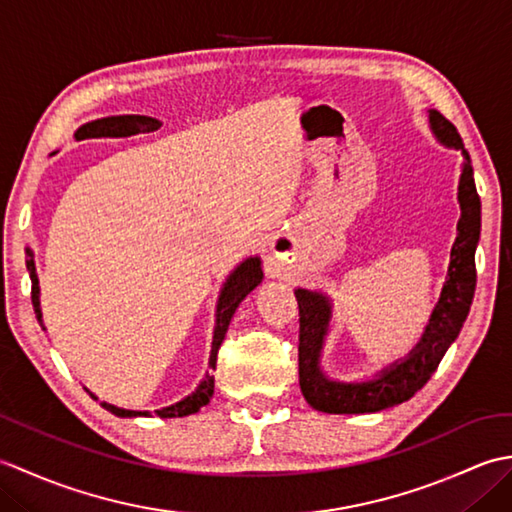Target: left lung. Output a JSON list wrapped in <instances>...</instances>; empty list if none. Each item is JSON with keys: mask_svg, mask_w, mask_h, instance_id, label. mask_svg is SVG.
I'll list each match as a JSON object with an SVG mask.
<instances>
[{"mask_svg": "<svg viewBox=\"0 0 512 512\" xmlns=\"http://www.w3.org/2000/svg\"><path fill=\"white\" fill-rule=\"evenodd\" d=\"M431 129L442 143L462 149L464 167L460 178V222L458 237L451 248L449 279L442 288L436 310H433L427 330L420 343L405 361L389 365L383 374L367 383H334L323 376L319 369V356L323 336L330 323V303L319 292L295 290L299 303V385L308 405L325 413H374L409 400L436 372L442 356L460 334L469 317L477 273H475V248L480 242L482 202L475 189L473 167L469 151L464 149L458 129L440 112H429Z\"/></svg>", "mask_w": 512, "mask_h": 512, "instance_id": "1", "label": "left lung"}]
</instances>
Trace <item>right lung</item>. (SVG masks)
Instances as JSON below:
<instances>
[{
	"label": "right lung",
	"instance_id": "obj_1",
	"mask_svg": "<svg viewBox=\"0 0 512 512\" xmlns=\"http://www.w3.org/2000/svg\"><path fill=\"white\" fill-rule=\"evenodd\" d=\"M156 127H158V121H154V118H147V116H110V118H101V121L83 125L74 136L79 140H83V138H103V136H132V134H138V132H154ZM28 255H30V259H26V268H28L30 281H32V292H30L32 308H35L37 321L41 323L39 279H37V270H35V262H32L30 250H28ZM262 277H264V273H262V266H259V259L250 257V259H246L244 264H239L235 273L226 279L220 301H217V325H215V334H213V350H211V358H209L211 369H215L217 352H220V345H222L224 336H226L228 323H231L237 306L244 301V297L248 295L250 290L257 288V284L262 281ZM213 387H215V378L206 374V378L202 380L200 387L195 389L191 396L176 402V405L156 411V416H160V418L191 416V413L200 411V407H204L206 402L211 400ZM101 405L107 411H112L114 416H121V418L149 416V411H129V409L107 405V402H101Z\"/></svg>",
	"mask_w": 512,
	"mask_h": 512
}]
</instances>
